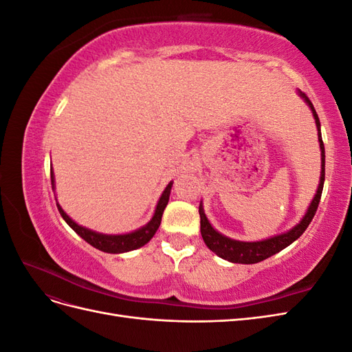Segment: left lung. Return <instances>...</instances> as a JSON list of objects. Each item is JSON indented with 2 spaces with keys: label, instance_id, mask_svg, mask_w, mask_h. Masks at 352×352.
<instances>
[{
  "label": "left lung",
  "instance_id": "1",
  "mask_svg": "<svg viewBox=\"0 0 352 352\" xmlns=\"http://www.w3.org/2000/svg\"><path fill=\"white\" fill-rule=\"evenodd\" d=\"M298 95L307 102L308 107H310L313 117L316 120L317 126V136H318V144H320V151H322V172H320V180H318V186L316 190V195L313 201L308 206L305 214L300 220V223L289 229L287 232L280 233V235H274L272 238L263 239V241H254V242H247V241H236L228 238L225 235H221L220 232H217L214 228L211 226V223L208 221L204 207H202V201L199 202V217H201V235L202 239H204L207 247L219 255L220 258L228 260L230 263H238V264H255L260 263L265 258L272 257V255L278 254L279 251L285 250L286 247H289L292 242H295L298 238H300L305 229L310 225L317 207L318 202H320L322 192H323V185H324V145L322 140V131H320V120H318V116L313 107L311 101L308 100L307 95L301 91H298Z\"/></svg>",
  "mask_w": 352,
  "mask_h": 352
}]
</instances>
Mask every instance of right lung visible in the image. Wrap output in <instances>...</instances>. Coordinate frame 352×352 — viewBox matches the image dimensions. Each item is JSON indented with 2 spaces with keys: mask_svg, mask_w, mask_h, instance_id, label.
Listing matches in <instances>:
<instances>
[{
  "mask_svg": "<svg viewBox=\"0 0 352 352\" xmlns=\"http://www.w3.org/2000/svg\"><path fill=\"white\" fill-rule=\"evenodd\" d=\"M51 185H52V190L56 189V179H54V172L51 168ZM172 185L173 182H170L166 189L163 190L162 197H160L157 207L154 211V216L151 217V220L146 223L145 226L136 229L133 232L129 233H120V235H109V233H100L95 232L92 229H88L85 226L78 225L76 221L73 219H70L66 211L61 208V206L57 202V208L60 211L61 217L65 219V221L67 225L78 233V235L87 241L89 245H92L94 248H97L100 251L109 252V254H122V252H129L133 250H138L144 247L146 242H150L151 238L154 236V233L157 232L160 223H162V217H163V211L168 202V197H170V190H172ZM57 201V198H56Z\"/></svg>",
  "mask_w": 352,
  "mask_h": 352,
  "instance_id": "add662e5",
  "label": "right lung"
}]
</instances>
